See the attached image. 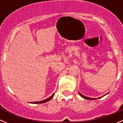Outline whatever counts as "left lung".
<instances>
[{
	"instance_id": "obj_1",
	"label": "left lung",
	"mask_w": 123,
	"mask_h": 123,
	"mask_svg": "<svg viewBox=\"0 0 123 123\" xmlns=\"http://www.w3.org/2000/svg\"><path fill=\"white\" fill-rule=\"evenodd\" d=\"M79 95H80V96H81V97H82V98H85V99H88V100H95V99H96V98H89V97H87V96H84V95H83L82 94H81V93H80V92H79ZM105 96V95H104V96ZM103 96H102V97H103ZM102 97H100V98H102Z\"/></svg>"
}]
</instances>
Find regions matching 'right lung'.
<instances>
[{
  "mask_svg": "<svg viewBox=\"0 0 123 123\" xmlns=\"http://www.w3.org/2000/svg\"><path fill=\"white\" fill-rule=\"evenodd\" d=\"M55 93L53 94L51 96H50L49 98H48V99H44L43 100H41V101H38V102H30L31 104H43V103H45L46 102L48 101H49L50 100H51L52 99V98L54 97Z\"/></svg>",
  "mask_w": 123,
  "mask_h": 123,
  "instance_id": "add662e5",
  "label": "right lung"
}]
</instances>
